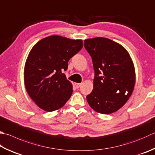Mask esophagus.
Here are the masks:
<instances>
[{
    "label": "esophagus",
    "instance_id": "obj_1",
    "mask_svg": "<svg viewBox=\"0 0 155 155\" xmlns=\"http://www.w3.org/2000/svg\"><path fill=\"white\" fill-rule=\"evenodd\" d=\"M81 83H75V87H77V88H79V87L81 86Z\"/></svg>",
    "mask_w": 155,
    "mask_h": 155
}]
</instances>
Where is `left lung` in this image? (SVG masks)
<instances>
[{
    "mask_svg": "<svg viewBox=\"0 0 155 155\" xmlns=\"http://www.w3.org/2000/svg\"><path fill=\"white\" fill-rule=\"evenodd\" d=\"M94 70V89L86 96L95 111L110 114L121 108L132 95L136 75L128 52L121 45L106 38L84 40Z\"/></svg>",
    "mask_w": 155,
    "mask_h": 155,
    "instance_id": "obj_1",
    "label": "left lung"
}]
</instances>
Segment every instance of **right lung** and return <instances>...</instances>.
<instances>
[{
  "label": "right lung",
  "instance_id": "add662e5",
  "mask_svg": "<svg viewBox=\"0 0 155 155\" xmlns=\"http://www.w3.org/2000/svg\"><path fill=\"white\" fill-rule=\"evenodd\" d=\"M82 47L81 40L51 36L31 48L25 65L24 82L29 96L40 109L54 111L71 97L72 84L63 71Z\"/></svg>",
  "mask_w": 155,
  "mask_h": 155
}]
</instances>
